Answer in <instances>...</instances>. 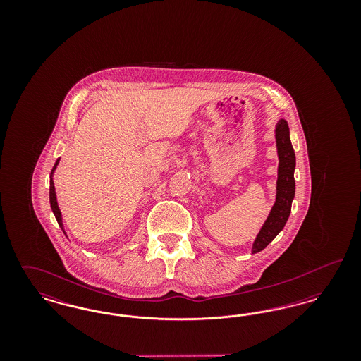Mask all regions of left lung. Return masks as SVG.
<instances>
[{
    "mask_svg": "<svg viewBox=\"0 0 361 361\" xmlns=\"http://www.w3.org/2000/svg\"><path fill=\"white\" fill-rule=\"evenodd\" d=\"M276 149L279 157L277 181H276V200L265 224L258 231L257 237L253 242L252 253H258L265 249L276 235L284 228L290 214L292 200L295 197V165L296 158L290 139V127L284 119L276 123Z\"/></svg>",
    "mask_w": 361,
    "mask_h": 361,
    "instance_id": "obj_1",
    "label": "left lung"
}]
</instances>
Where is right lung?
I'll return each mask as SVG.
<instances>
[{
	"label": "right lung",
	"mask_w": 361,
	"mask_h": 361,
	"mask_svg": "<svg viewBox=\"0 0 361 361\" xmlns=\"http://www.w3.org/2000/svg\"><path fill=\"white\" fill-rule=\"evenodd\" d=\"M58 164H59V158L56 159V162H55V165H54V168H52L51 174H50V204H51L52 212H54V215H55L56 222H58L59 227H61V228L63 230V233H65V228H63V221H62V212H61V209H59V207H58V202H56V192H55L54 180H52V177H54V172H55V169H56Z\"/></svg>",
	"instance_id": "obj_1"
}]
</instances>
